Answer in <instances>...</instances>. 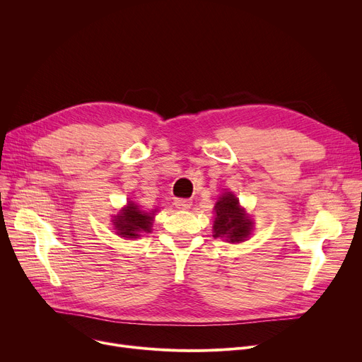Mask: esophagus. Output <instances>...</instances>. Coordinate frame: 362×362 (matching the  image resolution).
Returning a JSON list of instances; mask_svg holds the SVG:
<instances>
[{"label": "esophagus", "mask_w": 362, "mask_h": 362, "mask_svg": "<svg viewBox=\"0 0 362 362\" xmlns=\"http://www.w3.org/2000/svg\"><path fill=\"white\" fill-rule=\"evenodd\" d=\"M175 205H176V208H179V210H189V208H191V205H192V202H191V199L177 198L175 201Z\"/></svg>", "instance_id": "obj_1"}]
</instances>
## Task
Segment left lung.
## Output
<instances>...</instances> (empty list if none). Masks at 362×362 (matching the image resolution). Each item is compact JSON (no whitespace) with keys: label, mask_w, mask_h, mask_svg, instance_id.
Returning <instances> with one entry per match:
<instances>
[{"label":"left lung","mask_w":362,"mask_h":362,"mask_svg":"<svg viewBox=\"0 0 362 362\" xmlns=\"http://www.w3.org/2000/svg\"><path fill=\"white\" fill-rule=\"evenodd\" d=\"M214 221V238H224L232 243L242 242L252 230V221L239 206V199L230 194H223L217 201Z\"/></svg>","instance_id":"left-lung-1"}]
</instances>
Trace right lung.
<instances>
[{"label": "right lung", "instance_id": "add662e5", "mask_svg": "<svg viewBox=\"0 0 362 362\" xmlns=\"http://www.w3.org/2000/svg\"><path fill=\"white\" fill-rule=\"evenodd\" d=\"M152 216L154 213H145L135 202H129L123 213L114 220V224L123 238H136L141 232H151Z\"/></svg>", "mask_w": 362, "mask_h": 362}]
</instances>
